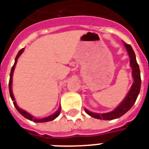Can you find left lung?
I'll use <instances>...</instances> for the list:
<instances>
[{
  "label": "left lung",
  "instance_id": "8db88e82",
  "mask_svg": "<svg viewBox=\"0 0 149 149\" xmlns=\"http://www.w3.org/2000/svg\"><path fill=\"white\" fill-rule=\"evenodd\" d=\"M124 46L126 47L127 53L129 54V56H130V59H131L130 64H131V68H132V75H133L134 78L133 85L131 86V90L129 91L128 94L127 95L126 98L124 99V101L120 104V106L117 108L114 109L113 111L109 112V113H107L100 114L92 113V112L88 111L87 109H85L86 113L88 114L89 116H93L94 118L110 120H113V119L120 117L124 113H126L127 112L133 107V105L134 104V102H135L136 100L138 98V94L140 93L141 80L140 69H139V66H138L137 61H136L135 54H134V52L131 45L124 42Z\"/></svg>",
  "mask_w": 149,
  "mask_h": 149
}]
</instances>
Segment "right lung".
Masks as SVG:
<instances>
[{
    "label": "right lung",
    "mask_w": 149,
    "mask_h": 149,
    "mask_svg": "<svg viewBox=\"0 0 149 149\" xmlns=\"http://www.w3.org/2000/svg\"><path fill=\"white\" fill-rule=\"evenodd\" d=\"M23 50H24V49H22L19 50V52L18 53V54H17V56H16L15 57V64H14V65L12 66V68H11V74H10V80H9V93H10V95H11V100H12V101H14V106L15 107V108L17 109V110H18L19 113H20L24 117H25V118L29 119V120H32V121L33 122H36V123H39V122H41V123H42V122H47V121H50V120H54L55 118H56L57 116H59V114H60V112H61V108H59V109L57 110V111L54 114H53V115H51V116H48V117H46V118H42V119H36L34 118L32 115H30L29 113H28L27 112H25V110H22V109H21L19 107L17 106V104H16L15 101V98H14V95H13V93H12V90H11V84H12V75H13V71H14V69H15V64L16 63H17V61H18V58L20 56V55L22 54V53L23 52Z\"/></svg>",
    "instance_id": "1"
}]
</instances>
